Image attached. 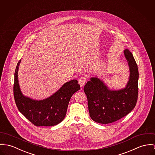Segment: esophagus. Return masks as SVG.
Instances as JSON below:
<instances>
[{
  "mask_svg": "<svg viewBox=\"0 0 155 155\" xmlns=\"http://www.w3.org/2000/svg\"><path fill=\"white\" fill-rule=\"evenodd\" d=\"M86 81H87V78L85 76H83L79 79L78 83L80 85V86L82 87L86 83Z\"/></svg>",
  "mask_w": 155,
  "mask_h": 155,
  "instance_id": "obj_1",
  "label": "esophagus"
}]
</instances>
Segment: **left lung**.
<instances>
[{
	"label": "left lung",
	"mask_w": 155,
	"mask_h": 155,
	"mask_svg": "<svg viewBox=\"0 0 155 155\" xmlns=\"http://www.w3.org/2000/svg\"><path fill=\"white\" fill-rule=\"evenodd\" d=\"M124 54L130 70L129 80L125 88L110 90L96 77L91 78L84 87L90 116L97 123L114 122L127 115L136 106L138 97L137 65L129 49H125Z\"/></svg>",
	"instance_id": "left-lung-1"
}]
</instances>
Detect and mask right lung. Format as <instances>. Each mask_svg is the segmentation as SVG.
<instances>
[{"label":"right lung","mask_w":155,"mask_h":155,"mask_svg":"<svg viewBox=\"0 0 155 155\" xmlns=\"http://www.w3.org/2000/svg\"><path fill=\"white\" fill-rule=\"evenodd\" d=\"M15 72L13 95L19 111L36 126H52L61 123L65 117L68 103L75 92L80 89L78 81L72 80L64 84L53 95L42 100H35L24 96L19 88L18 71Z\"/></svg>","instance_id":"1"}]
</instances>
